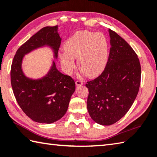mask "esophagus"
<instances>
[{
    "label": "esophagus",
    "mask_w": 157,
    "mask_h": 157,
    "mask_svg": "<svg viewBox=\"0 0 157 157\" xmlns=\"http://www.w3.org/2000/svg\"><path fill=\"white\" fill-rule=\"evenodd\" d=\"M83 82L82 81H80V80H76L75 81V84L77 85V86H81V85L83 84Z\"/></svg>",
    "instance_id": "obj_1"
}]
</instances>
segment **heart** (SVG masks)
Here are the masks:
<instances>
[{
	"instance_id": "heart-1",
	"label": "heart",
	"mask_w": 157,
	"mask_h": 157,
	"mask_svg": "<svg viewBox=\"0 0 157 157\" xmlns=\"http://www.w3.org/2000/svg\"><path fill=\"white\" fill-rule=\"evenodd\" d=\"M65 53L59 56L65 72L72 73L75 67L73 58H78L79 69L88 77H95L104 70L109 48L103 34L90 31H78L64 44Z\"/></svg>"
}]
</instances>
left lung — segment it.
<instances>
[{
  "label": "left lung",
  "mask_w": 157,
  "mask_h": 157,
  "mask_svg": "<svg viewBox=\"0 0 157 157\" xmlns=\"http://www.w3.org/2000/svg\"><path fill=\"white\" fill-rule=\"evenodd\" d=\"M110 49L103 72L87 82V109L94 121L103 126L116 123L126 115L137 95L141 65L129 44L111 29Z\"/></svg>",
  "instance_id": "8db88e82"
}]
</instances>
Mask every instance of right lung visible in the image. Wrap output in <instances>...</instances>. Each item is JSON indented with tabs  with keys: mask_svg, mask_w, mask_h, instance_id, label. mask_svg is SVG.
<instances>
[{
	"mask_svg": "<svg viewBox=\"0 0 157 157\" xmlns=\"http://www.w3.org/2000/svg\"><path fill=\"white\" fill-rule=\"evenodd\" d=\"M58 26L45 27L17 50L11 67V83L17 102L22 111L33 121L52 124L67 113L71 95L75 92L73 79L57 69L53 62L49 72L42 78L33 79L22 69L24 56L38 48L49 47L58 58L61 38Z\"/></svg>",
	"mask_w": 157,
	"mask_h": 157,
	"instance_id": "1",
	"label": "right lung"
}]
</instances>
